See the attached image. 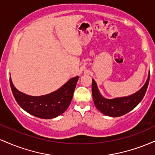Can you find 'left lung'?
<instances>
[{
  "label": "left lung",
  "mask_w": 155,
  "mask_h": 155,
  "mask_svg": "<svg viewBox=\"0 0 155 155\" xmlns=\"http://www.w3.org/2000/svg\"><path fill=\"white\" fill-rule=\"evenodd\" d=\"M150 74L145 84L139 91L128 97L114 99H106L103 97L97 90L95 80L92 79V92L94 104L96 108L105 115L109 117H120L133 110L144 97L149 82Z\"/></svg>",
  "instance_id": "left-lung-1"
}]
</instances>
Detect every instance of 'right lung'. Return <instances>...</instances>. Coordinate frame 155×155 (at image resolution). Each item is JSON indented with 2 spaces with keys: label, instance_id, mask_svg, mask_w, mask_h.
Returning a JSON list of instances; mask_svg holds the SVG:
<instances>
[{
  "label": "right lung",
  "instance_id": "add662e5",
  "mask_svg": "<svg viewBox=\"0 0 155 155\" xmlns=\"http://www.w3.org/2000/svg\"><path fill=\"white\" fill-rule=\"evenodd\" d=\"M79 76L72 78L54 92L42 96H29L17 90L10 79V86L16 101L28 113L41 119H52L65 111L74 95Z\"/></svg>",
  "mask_w": 155,
  "mask_h": 155
}]
</instances>
